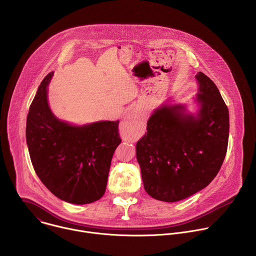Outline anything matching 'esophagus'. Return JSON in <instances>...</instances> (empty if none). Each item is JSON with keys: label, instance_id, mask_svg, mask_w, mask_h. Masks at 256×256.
I'll return each instance as SVG.
<instances>
[{"label": "esophagus", "instance_id": "1", "mask_svg": "<svg viewBox=\"0 0 256 256\" xmlns=\"http://www.w3.org/2000/svg\"><path fill=\"white\" fill-rule=\"evenodd\" d=\"M140 122V118L136 114H130L126 120L122 122V132H126V130H128L130 128H136Z\"/></svg>", "mask_w": 256, "mask_h": 256}]
</instances>
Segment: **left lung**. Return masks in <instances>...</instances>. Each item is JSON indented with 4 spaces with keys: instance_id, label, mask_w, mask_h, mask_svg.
<instances>
[{
    "instance_id": "8db88e82",
    "label": "left lung",
    "mask_w": 256,
    "mask_h": 256,
    "mask_svg": "<svg viewBox=\"0 0 256 256\" xmlns=\"http://www.w3.org/2000/svg\"><path fill=\"white\" fill-rule=\"evenodd\" d=\"M196 114L181 104H164L147 122L136 142L144 190L173 202L208 186L220 170L228 148L229 112L214 83L198 72Z\"/></svg>"
}]
</instances>
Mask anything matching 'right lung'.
Returning a JSON list of instances; mask_svg holds the SVG:
<instances>
[{"instance_id":"obj_1","label":"right lung","mask_w":256,"mask_h":256,"mask_svg":"<svg viewBox=\"0 0 256 256\" xmlns=\"http://www.w3.org/2000/svg\"><path fill=\"white\" fill-rule=\"evenodd\" d=\"M54 72L42 80L30 105L26 142L33 168L56 198L75 204H91L105 192L112 159L122 142L120 122L77 126L56 118L48 102Z\"/></svg>"}]
</instances>
